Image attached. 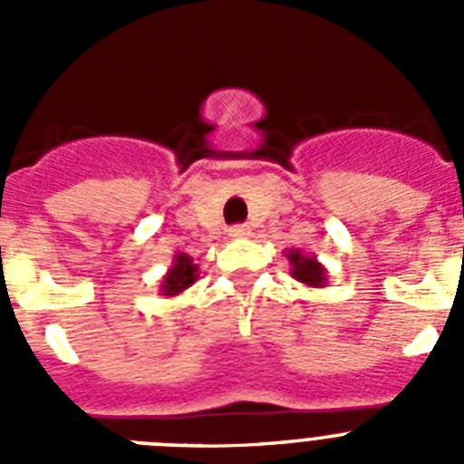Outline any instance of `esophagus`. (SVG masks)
Masks as SVG:
<instances>
[{
  "instance_id": "obj_1",
  "label": "esophagus",
  "mask_w": 464,
  "mask_h": 464,
  "mask_svg": "<svg viewBox=\"0 0 464 464\" xmlns=\"http://www.w3.org/2000/svg\"><path fill=\"white\" fill-rule=\"evenodd\" d=\"M229 237H235V239H246V237H251V227H248V225H235V227L229 229Z\"/></svg>"
}]
</instances>
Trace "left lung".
Listing matches in <instances>:
<instances>
[{"mask_svg": "<svg viewBox=\"0 0 464 464\" xmlns=\"http://www.w3.org/2000/svg\"><path fill=\"white\" fill-rule=\"evenodd\" d=\"M290 262V276L299 281L306 288H325L327 285V269L323 267L315 256H304L297 248L285 251Z\"/></svg>", "mask_w": 464, "mask_h": 464, "instance_id": "left-lung-1", "label": "left lung"}]
</instances>
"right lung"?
<instances>
[{
	"label": "right lung",
	"instance_id": "1",
	"mask_svg": "<svg viewBox=\"0 0 464 464\" xmlns=\"http://www.w3.org/2000/svg\"><path fill=\"white\" fill-rule=\"evenodd\" d=\"M199 267L192 262L190 256L186 253H176L174 260H171V267L167 269V274L162 276V283H160V295L162 297H176V295L186 293L192 283L199 276Z\"/></svg>",
	"mask_w": 464,
	"mask_h": 464
}]
</instances>
